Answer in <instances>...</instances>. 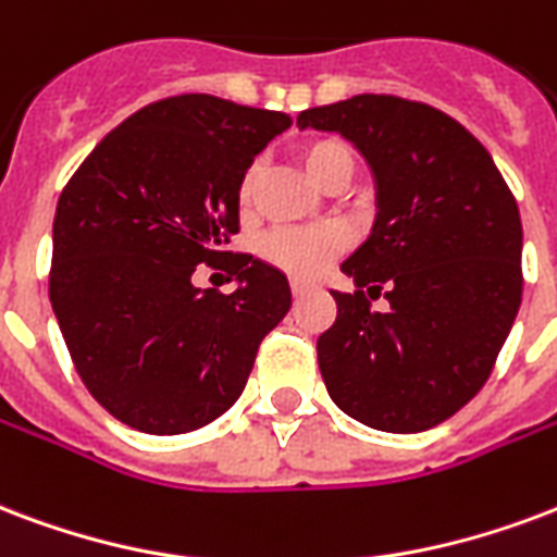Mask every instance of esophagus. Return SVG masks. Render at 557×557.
I'll return each instance as SVG.
<instances>
[{"label":"esophagus","mask_w":557,"mask_h":557,"mask_svg":"<svg viewBox=\"0 0 557 557\" xmlns=\"http://www.w3.org/2000/svg\"><path fill=\"white\" fill-rule=\"evenodd\" d=\"M290 290H294V296H305V294H308V290H313V284L299 282V278H294V282H290Z\"/></svg>","instance_id":"34e87169"}]
</instances>
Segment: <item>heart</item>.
Wrapping results in <instances>:
<instances>
[{
	"instance_id": "obj_1",
	"label": "heart",
	"mask_w": 557,
	"mask_h": 557,
	"mask_svg": "<svg viewBox=\"0 0 557 557\" xmlns=\"http://www.w3.org/2000/svg\"><path fill=\"white\" fill-rule=\"evenodd\" d=\"M299 166L305 175L320 187L341 182L355 170V154L349 146L337 140V137H317L299 146ZM255 184L258 175L246 173L237 187V205L249 208L255 196ZM343 249V234L337 228H278L263 237L261 255L270 263H275L284 273L296 275V278H311L323 270L325 263L332 261L334 255Z\"/></svg>"
}]
</instances>
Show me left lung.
Returning <instances> with one entry per match:
<instances>
[{
	"instance_id": "8db88e82",
	"label": "left lung",
	"mask_w": 557,
	"mask_h": 557,
	"mask_svg": "<svg viewBox=\"0 0 557 557\" xmlns=\"http://www.w3.org/2000/svg\"><path fill=\"white\" fill-rule=\"evenodd\" d=\"M299 128L358 149L375 220L332 290L337 320L317 341L332 403L379 432L413 434L461 411L487 382L522 299V225L491 152L432 104L361 94L308 108ZM388 284L387 312L361 286Z\"/></svg>"
}]
</instances>
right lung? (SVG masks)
I'll use <instances>...</instances> for the list:
<instances>
[{
	"instance_id": "right-lung-1",
	"label": "right lung",
	"mask_w": 557,
	"mask_h": 557,
	"mask_svg": "<svg viewBox=\"0 0 557 557\" xmlns=\"http://www.w3.org/2000/svg\"><path fill=\"white\" fill-rule=\"evenodd\" d=\"M290 116L208 94L120 123L58 199L49 299L94 399L146 434H184L232 408L263 334L290 311L273 263L237 255L232 294L190 282L237 232V187Z\"/></svg>"
}]
</instances>
